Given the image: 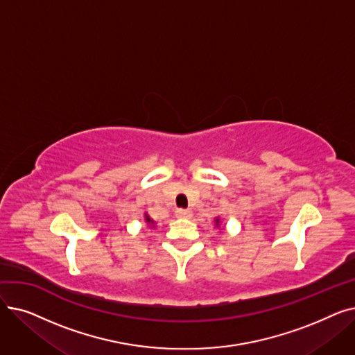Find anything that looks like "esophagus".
Instances as JSON below:
<instances>
[{"mask_svg":"<svg viewBox=\"0 0 355 355\" xmlns=\"http://www.w3.org/2000/svg\"><path fill=\"white\" fill-rule=\"evenodd\" d=\"M175 216L180 217V218H190L191 217V211L190 210H182V209H178L175 211Z\"/></svg>","mask_w":355,"mask_h":355,"instance_id":"esophagus-1","label":"esophagus"}]
</instances>
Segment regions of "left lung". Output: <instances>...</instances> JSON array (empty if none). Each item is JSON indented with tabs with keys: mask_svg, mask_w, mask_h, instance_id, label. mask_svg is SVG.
I'll return each mask as SVG.
<instances>
[{
	"mask_svg": "<svg viewBox=\"0 0 355 355\" xmlns=\"http://www.w3.org/2000/svg\"><path fill=\"white\" fill-rule=\"evenodd\" d=\"M214 226H216L217 229H220L221 232H225V226H223V221H221L220 217H216V218H214Z\"/></svg>",
	"mask_w": 355,
	"mask_h": 355,
	"instance_id": "8db88e82",
	"label": "left lung"
}]
</instances>
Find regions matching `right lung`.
<instances>
[{"mask_svg":"<svg viewBox=\"0 0 355 355\" xmlns=\"http://www.w3.org/2000/svg\"><path fill=\"white\" fill-rule=\"evenodd\" d=\"M144 220H145V223H146V226L149 227V229H154L155 227V225H157V223H155V220L151 217V216H149L146 211L144 213Z\"/></svg>","mask_w":355,"mask_h":355,"instance_id":"1","label":"right lung"}]
</instances>
